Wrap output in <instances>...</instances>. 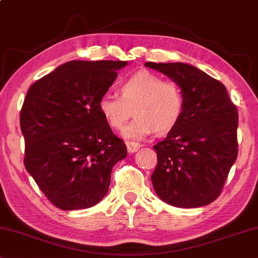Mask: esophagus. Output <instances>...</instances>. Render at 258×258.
Returning <instances> with one entry per match:
<instances>
[{
	"mask_svg": "<svg viewBox=\"0 0 258 258\" xmlns=\"http://www.w3.org/2000/svg\"><path fill=\"white\" fill-rule=\"evenodd\" d=\"M140 149V145L136 143H127V151L128 153H136Z\"/></svg>",
	"mask_w": 258,
	"mask_h": 258,
	"instance_id": "esophagus-1",
	"label": "esophagus"
}]
</instances>
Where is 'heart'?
<instances>
[{
    "mask_svg": "<svg viewBox=\"0 0 258 258\" xmlns=\"http://www.w3.org/2000/svg\"><path fill=\"white\" fill-rule=\"evenodd\" d=\"M185 97L177 82L164 81L149 71L137 72L120 85V97L105 93L98 109L109 127L120 130L133 114L136 118L122 130L131 142L145 139L151 133L166 135L184 114Z\"/></svg>",
    "mask_w": 258,
    "mask_h": 258,
    "instance_id": "1",
    "label": "heart"
}]
</instances>
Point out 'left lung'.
<instances>
[{
    "label": "left lung",
    "instance_id": "left-lung-1",
    "mask_svg": "<svg viewBox=\"0 0 258 258\" xmlns=\"http://www.w3.org/2000/svg\"><path fill=\"white\" fill-rule=\"evenodd\" d=\"M177 82L185 97L184 114L163 142L153 146L157 167L151 180L161 201L177 208H199L221 195L238 153V112L225 86L183 62L154 63Z\"/></svg>",
    "mask_w": 258,
    "mask_h": 258
}]
</instances>
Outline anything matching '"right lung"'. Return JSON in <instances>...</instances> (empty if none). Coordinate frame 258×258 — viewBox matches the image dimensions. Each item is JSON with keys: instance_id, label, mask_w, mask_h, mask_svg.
Instances as JSON below:
<instances>
[{"instance_id": "right-lung-1", "label": "right lung", "mask_w": 258, "mask_h": 258, "mask_svg": "<svg viewBox=\"0 0 258 258\" xmlns=\"http://www.w3.org/2000/svg\"><path fill=\"white\" fill-rule=\"evenodd\" d=\"M127 61H70L30 86L20 114L25 166L61 210L98 204L113 166L127 156L98 109V100Z\"/></svg>"}]
</instances>
